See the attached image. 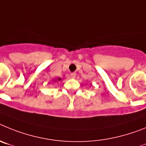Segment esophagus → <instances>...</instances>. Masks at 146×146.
<instances>
[{"label":"esophagus","instance_id":"1","mask_svg":"<svg viewBox=\"0 0 146 146\" xmlns=\"http://www.w3.org/2000/svg\"><path fill=\"white\" fill-rule=\"evenodd\" d=\"M70 78H76V73H70Z\"/></svg>","mask_w":146,"mask_h":146}]
</instances>
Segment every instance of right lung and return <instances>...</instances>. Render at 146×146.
<instances>
[{
    "mask_svg": "<svg viewBox=\"0 0 146 146\" xmlns=\"http://www.w3.org/2000/svg\"><path fill=\"white\" fill-rule=\"evenodd\" d=\"M57 80H58V81H60V80H61V78H58V79H57V80H55V81H57Z\"/></svg>",
    "mask_w": 146,
    "mask_h": 146,
    "instance_id": "obj_1",
    "label": "right lung"
}]
</instances>
